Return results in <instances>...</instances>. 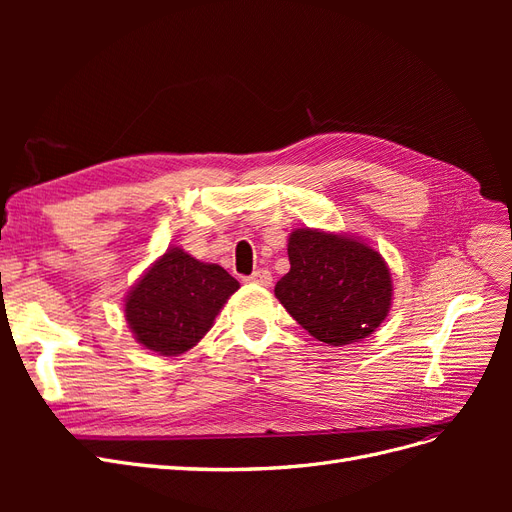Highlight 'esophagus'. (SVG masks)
I'll return each mask as SVG.
<instances>
[{
  "instance_id": "34e87169",
  "label": "esophagus",
  "mask_w": 512,
  "mask_h": 512,
  "mask_svg": "<svg viewBox=\"0 0 512 512\" xmlns=\"http://www.w3.org/2000/svg\"><path fill=\"white\" fill-rule=\"evenodd\" d=\"M247 282L260 284V286H271L273 277H271V271H267V269H258V271H254L250 277H247Z\"/></svg>"
}]
</instances>
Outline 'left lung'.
Instances as JSON below:
<instances>
[{"label": "left lung", "mask_w": 512, "mask_h": 512, "mask_svg": "<svg viewBox=\"0 0 512 512\" xmlns=\"http://www.w3.org/2000/svg\"><path fill=\"white\" fill-rule=\"evenodd\" d=\"M288 260L290 271L275 284V297L318 342H361L389 314L391 273L367 243L299 228L288 239Z\"/></svg>", "instance_id": "obj_1"}]
</instances>
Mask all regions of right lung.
I'll use <instances>...</instances> for the list:
<instances>
[{
    "label": "right lung",
    "instance_id": "add662e5",
    "mask_svg": "<svg viewBox=\"0 0 512 512\" xmlns=\"http://www.w3.org/2000/svg\"><path fill=\"white\" fill-rule=\"evenodd\" d=\"M239 282L220 265H207L170 247L128 292L126 320L138 344L160 356L196 346Z\"/></svg>",
    "mask_w": 512,
    "mask_h": 512
}]
</instances>
